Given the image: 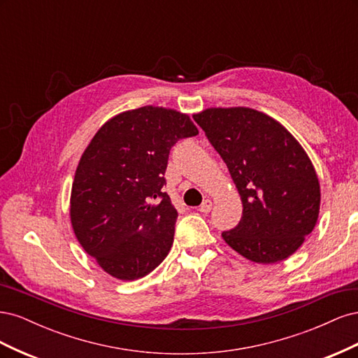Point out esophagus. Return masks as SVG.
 Returning <instances> with one entry per match:
<instances>
[{
	"label": "esophagus",
	"instance_id": "obj_1",
	"mask_svg": "<svg viewBox=\"0 0 358 358\" xmlns=\"http://www.w3.org/2000/svg\"><path fill=\"white\" fill-rule=\"evenodd\" d=\"M199 210H200L201 213H209V212L212 210V200L206 199V200L201 203V206L199 208Z\"/></svg>",
	"mask_w": 358,
	"mask_h": 358
}]
</instances>
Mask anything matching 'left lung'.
Returning a JSON list of instances; mask_svg holds the SVG:
<instances>
[{"mask_svg":"<svg viewBox=\"0 0 358 358\" xmlns=\"http://www.w3.org/2000/svg\"><path fill=\"white\" fill-rule=\"evenodd\" d=\"M196 121L229 167L242 220L224 231L227 245L255 263L294 254L320 213V180L305 149L273 117L249 107H210Z\"/></svg>","mask_w":358,"mask_h":358,"instance_id":"1","label":"left lung"}]
</instances>
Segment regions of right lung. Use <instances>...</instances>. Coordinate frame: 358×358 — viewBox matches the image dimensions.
<instances>
[{
	"mask_svg": "<svg viewBox=\"0 0 358 358\" xmlns=\"http://www.w3.org/2000/svg\"><path fill=\"white\" fill-rule=\"evenodd\" d=\"M188 115L145 106L109 119L80 157L70 218L82 248L110 276L143 278L173 245L178 210L164 173L171 146L197 136Z\"/></svg>",
	"mask_w": 358,
	"mask_h": 358,
	"instance_id": "right-lung-1",
	"label": "right lung"
}]
</instances>
